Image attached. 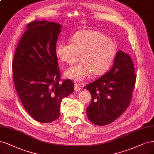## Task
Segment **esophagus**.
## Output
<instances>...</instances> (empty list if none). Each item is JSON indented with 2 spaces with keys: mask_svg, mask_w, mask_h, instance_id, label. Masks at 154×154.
Here are the masks:
<instances>
[{
  "mask_svg": "<svg viewBox=\"0 0 154 154\" xmlns=\"http://www.w3.org/2000/svg\"><path fill=\"white\" fill-rule=\"evenodd\" d=\"M81 85L80 83H75V89L76 91H79L81 90Z\"/></svg>",
  "mask_w": 154,
  "mask_h": 154,
  "instance_id": "obj_1",
  "label": "esophagus"
}]
</instances>
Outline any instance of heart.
<instances>
[{
    "mask_svg": "<svg viewBox=\"0 0 154 154\" xmlns=\"http://www.w3.org/2000/svg\"><path fill=\"white\" fill-rule=\"evenodd\" d=\"M116 45L103 33L94 30H83L71 38V43L58 45L55 54L61 62L71 66L78 56L82 62L66 71V76L74 80L82 81L106 72L115 59Z\"/></svg>",
    "mask_w": 154,
    "mask_h": 154,
    "instance_id": "b5f03b06",
    "label": "heart"
}]
</instances>
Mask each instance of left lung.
<instances>
[{
    "mask_svg": "<svg viewBox=\"0 0 154 154\" xmlns=\"http://www.w3.org/2000/svg\"><path fill=\"white\" fill-rule=\"evenodd\" d=\"M136 75L131 57L119 51L111 69L85 87L92 95L87 108L88 120L97 125L113 122L129 106Z\"/></svg>",
    "mask_w": 154,
    "mask_h": 154,
    "instance_id": "obj_1",
    "label": "left lung"
}]
</instances>
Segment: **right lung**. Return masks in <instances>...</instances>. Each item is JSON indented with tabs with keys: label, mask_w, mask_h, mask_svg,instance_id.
I'll list each match as a JSON object with an SVG mask.
<instances>
[{
	"label": "right lung",
	"mask_w": 154,
	"mask_h": 154,
	"mask_svg": "<svg viewBox=\"0 0 154 154\" xmlns=\"http://www.w3.org/2000/svg\"><path fill=\"white\" fill-rule=\"evenodd\" d=\"M61 25L47 21L26 25L12 62L14 87L25 109L35 120L49 123L59 117L63 98L75 90L61 80L55 54Z\"/></svg>",
	"instance_id": "add662e5"
}]
</instances>
